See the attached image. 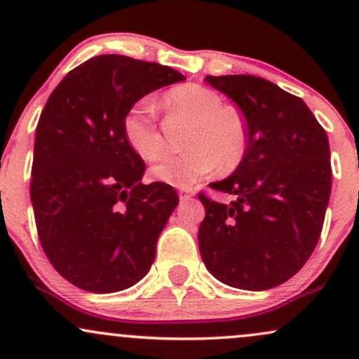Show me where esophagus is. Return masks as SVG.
<instances>
[{"label":"esophagus","mask_w":359,"mask_h":359,"mask_svg":"<svg viewBox=\"0 0 359 359\" xmlns=\"http://www.w3.org/2000/svg\"><path fill=\"white\" fill-rule=\"evenodd\" d=\"M179 194H180V199L184 201V199H189V197H192L194 191H192V189H180Z\"/></svg>","instance_id":"obj_1"}]
</instances>
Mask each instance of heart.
<instances>
[{"label":"heart","instance_id":"obj_1","mask_svg":"<svg viewBox=\"0 0 359 359\" xmlns=\"http://www.w3.org/2000/svg\"><path fill=\"white\" fill-rule=\"evenodd\" d=\"M168 113L191 119L185 147L180 155L163 156L151 167L158 182L174 187H192L212 175L222 165L233 170L245 158L248 126L236 108L222 104L221 94L203 84H180L163 96ZM123 135L128 147L145 162H154L163 151V138L150 100H140L123 118Z\"/></svg>","mask_w":359,"mask_h":359}]
</instances>
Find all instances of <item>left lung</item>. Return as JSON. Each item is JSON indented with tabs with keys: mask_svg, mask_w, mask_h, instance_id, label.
<instances>
[{
	"mask_svg": "<svg viewBox=\"0 0 359 359\" xmlns=\"http://www.w3.org/2000/svg\"><path fill=\"white\" fill-rule=\"evenodd\" d=\"M248 126L245 158L209 184L234 196L221 204L199 194L203 262L219 282L266 290L306 265L323 231L331 196V151L324 128L300 97L255 76H208Z\"/></svg>",
	"mask_w": 359,
	"mask_h": 359,
	"instance_id": "1",
	"label": "left lung"
}]
</instances>
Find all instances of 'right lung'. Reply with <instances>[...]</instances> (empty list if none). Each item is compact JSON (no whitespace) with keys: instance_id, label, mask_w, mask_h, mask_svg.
Segmentation results:
<instances>
[{"instance_id":"obj_1","label":"right lung","mask_w":359,"mask_h":359,"mask_svg":"<svg viewBox=\"0 0 359 359\" xmlns=\"http://www.w3.org/2000/svg\"><path fill=\"white\" fill-rule=\"evenodd\" d=\"M184 79L167 65L111 53L77 65L48 97L30 197L40 245L72 285L109 294L150 270L179 196L168 184H142L145 162L121 125L143 96Z\"/></svg>"}]
</instances>
